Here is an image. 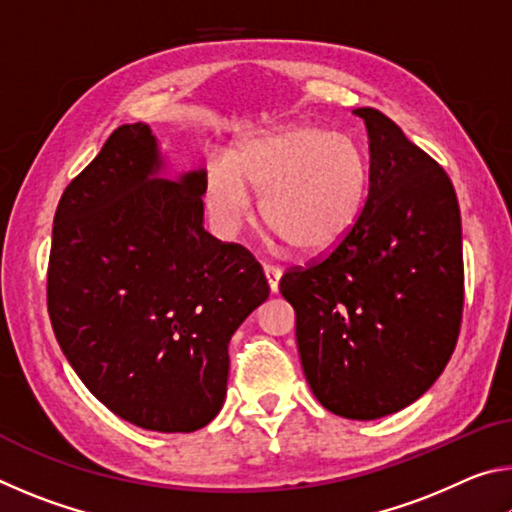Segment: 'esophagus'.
I'll return each instance as SVG.
<instances>
[{"mask_svg": "<svg viewBox=\"0 0 512 512\" xmlns=\"http://www.w3.org/2000/svg\"><path fill=\"white\" fill-rule=\"evenodd\" d=\"M264 275L268 280V287L275 293L277 291V284H280V277H282V268L275 266V264H264Z\"/></svg>", "mask_w": 512, "mask_h": 512, "instance_id": "1", "label": "esophagus"}]
</instances>
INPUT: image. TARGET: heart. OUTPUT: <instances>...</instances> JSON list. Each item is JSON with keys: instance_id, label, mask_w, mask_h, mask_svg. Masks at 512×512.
Returning a JSON list of instances; mask_svg holds the SVG:
<instances>
[{"instance_id": "heart-1", "label": "heart", "mask_w": 512, "mask_h": 512, "mask_svg": "<svg viewBox=\"0 0 512 512\" xmlns=\"http://www.w3.org/2000/svg\"><path fill=\"white\" fill-rule=\"evenodd\" d=\"M262 194L268 228L300 253H323L350 235L363 212L370 164L350 137L320 126H289L257 135L235 160H214L205 198L216 223L237 232L253 219Z\"/></svg>"}]
</instances>
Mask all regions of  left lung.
<instances>
[{
	"instance_id": "1",
	"label": "left lung",
	"mask_w": 512,
	"mask_h": 512,
	"mask_svg": "<svg viewBox=\"0 0 512 512\" xmlns=\"http://www.w3.org/2000/svg\"><path fill=\"white\" fill-rule=\"evenodd\" d=\"M354 115L370 137L366 205L341 244L282 275L280 293L296 311L316 400L341 418L375 420L427 393L452 357L463 237L445 169L384 112Z\"/></svg>"
}]
</instances>
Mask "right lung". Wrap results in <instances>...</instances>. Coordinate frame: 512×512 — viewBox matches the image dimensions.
<instances>
[{
	"label": "right lung",
	"instance_id": "right-lung-1",
	"mask_svg": "<svg viewBox=\"0 0 512 512\" xmlns=\"http://www.w3.org/2000/svg\"><path fill=\"white\" fill-rule=\"evenodd\" d=\"M151 128L119 126L60 196L47 309L60 350L101 404L187 433L221 411L228 343L268 298L257 259L203 230L205 171L155 178Z\"/></svg>",
	"mask_w": 512,
	"mask_h": 512
}]
</instances>
